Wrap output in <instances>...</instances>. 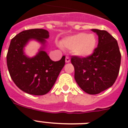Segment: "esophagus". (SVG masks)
<instances>
[{"label":"esophagus","instance_id":"esophagus-1","mask_svg":"<svg viewBox=\"0 0 128 128\" xmlns=\"http://www.w3.org/2000/svg\"><path fill=\"white\" fill-rule=\"evenodd\" d=\"M70 61V58H69V57L66 56V58H65V62H66V63H69Z\"/></svg>","mask_w":128,"mask_h":128}]
</instances>
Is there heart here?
<instances>
[{
	"label": "heart",
	"instance_id": "obj_1",
	"mask_svg": "<svg viewBox=\"0 0 128 128\" xmlns=\"http://www.w3.org/2000/svg\"><path fill=\"white\" fill-rule=\"evenodd\" d=\"M96 39L93 34L79 33L70 36L62 41V46L72 50L76 56L87 57L93 53Z\"/></svg>",
	"mask_w": 128,
	"mask_h": 128
}]
</instances>
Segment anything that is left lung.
<instances>
[{"label":"left lung","mask_w":128,"mask_h":128,"mask_svg":"<svg viewBox=\"0 0 128 128\" xmlns=\"http://www.w3.org/2000/svg\"><path fill=\"white\" fill-rule=\"evenodd\" d=\"M98 35V47L86 58L71 57L74 78L81 89L95 95L111 87L118 75L121 54L116 40L107 31L92 29Z\"/></svg>","instance_id":"8db88e82"}]
</instances>
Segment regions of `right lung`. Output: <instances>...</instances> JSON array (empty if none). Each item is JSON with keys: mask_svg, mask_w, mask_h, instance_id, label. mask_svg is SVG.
I'll list each match as a JSON object with an SVG mask.
<instances>
[{"mask_svg": "<svg viewBox=\"0 0 128 128\" xmlns=\"http://www.w3.org/2000/svg\"><path fill=\"white\" fill-rule=\"evenodd\" d=\"M49 32L42 28L22 31L12 39L6 56L10 75L15 84L28 94L42 96L52 89L65 63L63 56L58 62H54L44 48L33 58H28L24 48L34 39L44 45Z\"/></svg>", "mask_w": 128, "mask_h": 128, "instance_id": "obj_1", "label": "right lung"}]
</instances>
